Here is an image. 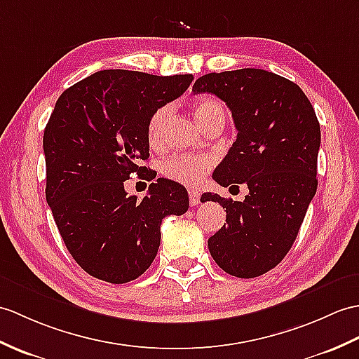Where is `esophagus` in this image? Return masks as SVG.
Here are the masks:
<instances>
[{
	"instance_id": "obj_1",
	"label": "esophagus",
	"mask_w": 359,
	"mask_h": 359,
	"mask_svg": "<svg viewBox=\"0 0 359 359\" xmlns=\"http://www.w3.org/2000/svg\"><path fill=\"white\" fill-rule=\"evenodd\" d=\"M198 202H200V193L197 189H191L189 191V203L196 206V205H198Z\"/></svg>"
}]
</instances>
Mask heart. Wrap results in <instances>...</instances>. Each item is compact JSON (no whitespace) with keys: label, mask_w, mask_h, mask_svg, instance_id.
Instances as JSON below:
<instances>
[{"label":"heart","mask_w":359,"mask_h":359,"mask_svg":"<svg viewBox=\"0 0 359 359\" xmlns=\"http://www.w3.org/2000/svg\"><path fill=\"white\" fill-rule=\"evenodd\" d=\"M191 110H193L194 118L202 128H206L208 125L217 119L224 121L223 107L212 96H200L194 99V102L191 104ZM170 116L171 108L168 105H163L157 108L149 118L147 136L151 147L159 145L162 142ZM211 166L212 162L203 156H172L162 163V172L165 177L182 183V185L194 187L203 180L206 172L211 170Z\"/></svg>","instance_id":"heart-1"}]
</instances>
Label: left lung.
I'll list each match as a JSON object with an SVG mask.
<instances>
[{
  "mask_svg": "<svg viewBox=\"0 0 359 359\" xmlns=\"http://www.w3.org/2000/svg\"><path fill=\"white\" fill-rule=\"evenodd\" d=\"M193 91L226 102L238 131L212 179L224 188L245 183L249 189L243 202L212 193L200 198L226 208V224L208 248L224 272L258 277L292 248L316 193L320 122L295 82L262 69L208 73Z\"/></svg>",
  "mask_w": 359,
  "mask_h": 359,
  "instance_id": "obj_1",
  "label": "left lung"
}]
</instances>
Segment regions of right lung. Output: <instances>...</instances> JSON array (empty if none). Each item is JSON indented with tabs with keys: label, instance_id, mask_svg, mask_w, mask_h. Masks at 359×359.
Returning <instances> with one entry per match:
<instances>
[{
	"label": "right lung",
	"instance_id": "add662e5",
	"mask_svg": "<svg viewBox=\"0 0 359 359\" xmlns=\"http://www.w3.org/2000/svg\"><path fill=\"white\" fill-rule=\"evenodd\" d=\"M193 74L102 70L67 88L44 130L46 198L69 252L91 277L122 285L140 277L159 251L166 215L188 211L185 187L168 179L127 196L133 172L145 180L148 121L180 95Z\"/></svg>",
	"mask_w": 359,
	"mask_h": 359
}]
</instances>
